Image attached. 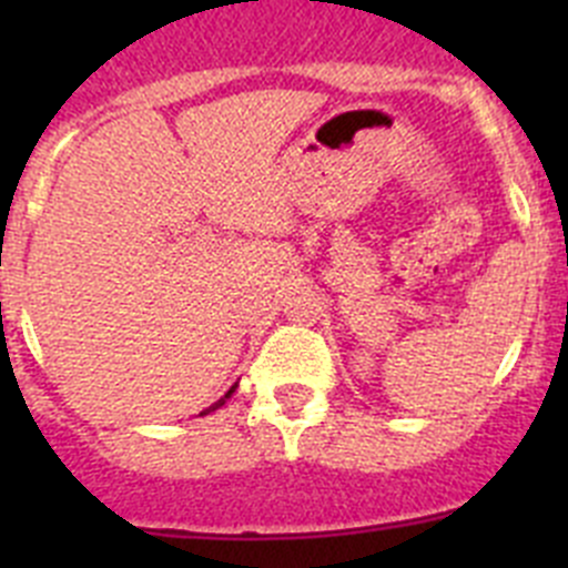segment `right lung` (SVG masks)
<instances>
[{"label":"right lung","instance_id":"obj_1","mask_svg":"<svg viewBox=\"0 0 568 568\" xmlns=\"http://www.w3.org/2000/svg\"><path fill=\"white\" fill-rule=\"evenodd\" d=\"M230 395H233V389H230V393H227V395H224V398H230ZM222 404H224V400H222Z\"/></svg>","mask_w":568,"mask_h":568}]
</instances>
